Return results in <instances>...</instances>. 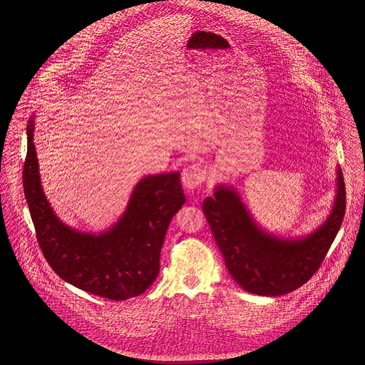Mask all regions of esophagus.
Wrapping results in <instances>:
<instances>
[{"label":"esophagus","mask_w":365,"mask_h":365,"mask_svg":"<svg viewBox=\"0 0 365 365\" xmlns=\"http://www.w3.org/2000/svg\"><path fill=\"white\" fill-rule=\"evenodd\" d=\"M205 178H207V171L198 163L187 165L181 173V181L184 188L187 190H194L200 187L205 181Z\"/></svg>","instance_id":"34e87169"}]
</instances>
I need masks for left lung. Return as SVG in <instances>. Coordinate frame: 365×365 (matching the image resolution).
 I'll list each match as a JSON object with an SVG mask.
<instances>
[{
  "label": "left lung",
  "mask_w": 365,
  "mask_h": 365,
  "mask_svg": "<svg viewBox=\"0 0 365 365\" xmlns=\"http://www.w3.org/2000/svg\"><path fill=\"white\" fill-rule=\"evenodd\" d=\"M204 212L227 271L247 292L278 297L312 278L344 217L346 187L337 167V195L326 222L307 237L279 239L261 230L233 187L217 185Z\"/></svg>",
  "instance_id": "obj_1"
}]
</instances>
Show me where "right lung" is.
Instances as JSON below:
<instances>
[{"label": "right lung", "mask_w": 365, "mask_h": 365, "mask_svg": "<svg viewBox=\"0 0 365 365\" xmlns=\"http://www.w3.org/2000/svg\"><path fill=\"white\" fill-rule=\"evenodd\" d=\"M22 180L38 243L61 279L110 301L138 297L153 284L168 225L185 204L178 171L140 180L122 217L100 235L74 230L54 215L41 185L32 120Z\"/></svg>", "instance_id": "right-lung-1"}]
</instances>
